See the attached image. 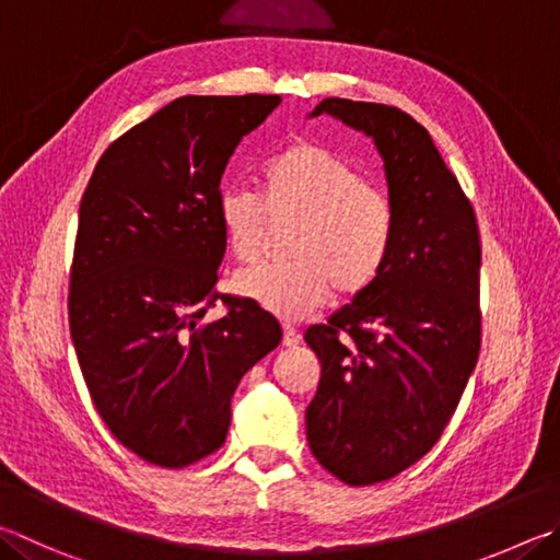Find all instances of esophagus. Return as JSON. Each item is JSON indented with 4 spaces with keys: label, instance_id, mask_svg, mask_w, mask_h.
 Wrapping results in <instances>:
<instances>
[{
    "label": "esophagus",
    "instance_id": "esophagus-1",
    "mask_svg": "<svg viewBox=\"0 0 560 560\" xmlns=\"http://www.w3.org/2000/svg\"><path fill=\"white\" fill-rule=\"evenodd\" d=\"M281 342L287 345V348H293V345H299L301 342V332L293 328V325H283V338H281Z\"/></svg>",
    "mask_w": 560,
    "mask_h": 560
}]
</instances>
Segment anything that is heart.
I'll return each instance as SVG.
<instances>
[{"mask_svg":"<svg viewBox=\"0 0 560 560\" xmlns=\"http://www.w3.org/2000/svg\"><path fill=\"white\" fill-rule=\"evenodd\" d=\"M261 180L267 200L249 188H228L218 198L228 245L242 264H257L273 218H303L293 242L299 261L240 273V293L279 318L301 320L335 287L342 296H360L380 279L394 245V210L352 161L296 139L264 166Z\"/></svg>","mask_w":560,"mask_h":560,"instance_id":"obj_1","label":"heart"}]
</instances>
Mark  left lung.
<instances>
[{
  "instance_id": "8db88e82",
  "label": "left lung",
  "mask_w": 560,
  "mask_h": 560,
  "mask_svg": "<svg viewBox=\"0 0 560 560\" xmlns=\"http://www.w3.org/2000/svg\"><path fill=\"white\" fill-rule=\"evenodd\" d=\"M384 161L394 245L380 279L306 330L320 382L306 439L350 487L392 480L441 439L480 354V232L425 127L406 112L325 97Z\"/></svg>"
}]
</instances>
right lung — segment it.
<instances>
[{
  "instance_id": "obj_1",
  "label": "right lung",
  "mask_w": 560,
  "mask_h": 560,
  "mask_svg": "<svg viewBox=\"0 0 560 560\" xmlns=\"http://www.w3.org/2000/svg\"><path fill=\"white\" fill-rule=\"evenodd\" d=\"M279 95H188L112 141L80 200L70 338L112 435L159 467L215 453L240 380L281 342L252 299L218 293L220 178ZM220 298L229 313L202 324Z\"/></svg>"
}]
</instances>
